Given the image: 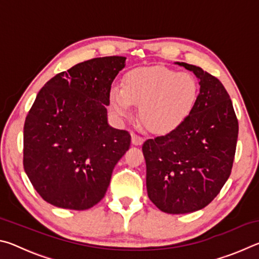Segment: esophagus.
<instances>
[{
	"instance_id": "34e87169",
	"label": "esophagus",
	"mask_w": 259,
	"mask_h": 259,
	"mask_svg": "<svg viewBox=\"0 0 259 259\" xmlns=\"http://www.w3.org/2000/svg\"><path fill=\"white\" fill-rule=\"evenodd\" d=\"M131 142H133L134 145H142L144 143V138L137 134H133L131 135Z\"/></svg>"
}]
</instances>
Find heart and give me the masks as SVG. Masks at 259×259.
<instances>
[{"mask_svg":"<svg viewBox=\"0 0 259 259\" xmlns=\"http://www.w3.org/2000/svg\"><path fill=\"white\" fill-rule=\"evenodd\" d=\"M199 87L190 74L164 67L138 68L123 78L122 88L109 91V105L120 116L139 106V117L148 129L168 133L185 121L198 100Z\"/></svg>","mask_w":259,"mask_h":259,"instance_id":"heart-1","label":"heart"}]
</instances>
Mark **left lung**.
Returning a JSON list of instances; mask_svg holds the SVG:
<instances>
[{
    "label": "left lung",
    "mask_w": 259,
    "mask_h": 259,
    "mask_svg": "<svg viewBox=\"0 0 259 259\" xmlns=\"http://www.w3.org/2000/svg\"><path fill=\"white\" fill-rule=\"evenodd\" d=\"M177 64L199 78L195 106L176 129L143 144L148 198L166 213L196 211L216 198L231 175L239 134L222 82L194 65Z\"/></svg>",
    "instance_id": "8db88e82"
}]
</instances>
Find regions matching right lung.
I'll return each mask as SVG.
<instances>
[{
    "label": "right lung",
    "instance_id": "obj_1",
    "mask_svg": "<svg viewBox=\"0 0 259 259\" xmlns=\"http://www.w3.org/2000/svg\"><path fill=\"white\" fill-rule=\"evenodd\" d=\"M111 56L76 64L38 91L24 125V169L41 198L85 210L104 198L131 136L107 123L109 91L125 66Z\"/></svg>",
    "mask_w": 259,
    "mask_h": 259
}]
</instances>
